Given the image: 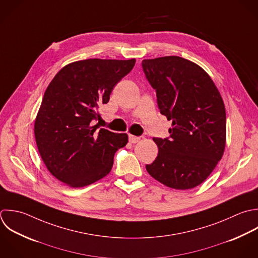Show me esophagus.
<instances>
[{
  "instance_id": "34e87169",
  "label": "esophagus",
  "mask_w": 258,
  "mask_h": 258,
  "mask_svg": "<svg viewBox=\"0 0 258 258\" xmlns=\"http://www.w3.org/2000/svg\"><path fill=\"white\" fill-rule=\"evenodd\" d=\"M140 137H136V136H132V135H130L128 136V141H130V143H132V144H136V143H138L139 141H140Z\"/></svg>"
}]
</instances>
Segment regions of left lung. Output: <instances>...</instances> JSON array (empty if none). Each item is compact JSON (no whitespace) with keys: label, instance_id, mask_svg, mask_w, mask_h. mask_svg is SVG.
Here are the masks:
<instances>
[{"label":"left lung","instance_id":"8db88e82","mask_svg":"<svg viewBox=\"0 0 258 258\" xmlns=\"http://www.w3.org/2000/svg\"><path fill=\"white\" fill-rule=\"evenodd\" d=\"M145 75L157 92L160 112L172 120L148 173L167 187L187 190L203 183L221 160L226 143L223 99L211 77L179 56L145 59Z\"/></svg>","mask_w":258,"mask_h":258}]
</instances>
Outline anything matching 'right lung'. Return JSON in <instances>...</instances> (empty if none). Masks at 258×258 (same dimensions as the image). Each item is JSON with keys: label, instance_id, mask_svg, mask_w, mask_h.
<instances>
[{"label": "right lung", "instance_id": "add662e5", "mask_svg": "<svg viewBox=\"0 0 258 258\" xmlns=\"http://www.w3.org/2000/svg\"><path fill=\"white\" fill-rule=\"evenodd\" d=\"M136 59H86L64 66L48 85L34 125L36 144L49 172L69 187L88 186L111 170L116 151L128 141L93 125L118 81Z\"/></svg>", "mask_w": 258, "mask_h": 258}]
</instances>
